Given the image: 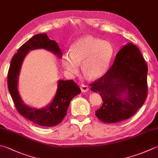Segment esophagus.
I'll return each mask as SVG.
<instances>
[{
  "mask_svg": "<svg viewBox=\"0 0 158 158\" xmlns=\"http://www.w3.org/2000/svg\"><path fill=\"white\" fill-rule=\"evenodd\" d=\"M80 88H81V92H86L88 91V87L86 85H84V84H82L81 86H80Z\"/></svg>",
  "mask_w": 158,
  "mask_h": 158,
  "instance_id": "obj_1",
  "label": "esophagus"
}]
</instances>
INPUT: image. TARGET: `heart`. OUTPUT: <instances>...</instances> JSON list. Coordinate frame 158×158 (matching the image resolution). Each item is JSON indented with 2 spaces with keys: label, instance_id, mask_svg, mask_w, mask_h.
<instances>
[{
  "label": "heart",
  "instance_id": "b5f03b06",
  "mask_svg": "<svg viewBox=\"0 0 158 158\" xmlns=\"http://www.w3.org/2000/svg\"><path fill=\"white\" fill-rule=\"evenodd\" d=\"M114 48L109 42L86 35L79 38L71 46L70 52L64 53L61 63L68 73L75 75L79 73V64L89 79L103 77L113 57Z\"/></svg>",
  "mask_w": 158,
  "mask_h": 158
}]
</instances>
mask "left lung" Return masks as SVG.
Wrapping results in <instances>:
<instances>
[{
  "mask_svg": "<svg viewBox=\"0 0 158 158\" xmlns=\"http://www.w3.org/2000/svg\"><path fill=\"white\" fill-rule=\"evenodd\" d=\"M146 61L140 50L127 43L116 54L105 75L90 85L91 90L103 99L96 116L102 122L112 123L130 118L136 113L147 96Z\"/></svg>",
  "mask_w": 158,
  "mask_h": 158,
  "instance_id": "8db88e82",
  "label": "left lung"
}]
</instances>
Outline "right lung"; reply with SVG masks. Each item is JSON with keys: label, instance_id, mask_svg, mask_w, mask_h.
Masks as SVG:
<instances>
[{"label": "right lung", "instance_id": "obj_1", "mask_svg": "<svg viewBox=\"0 0 158 158\" xmlns=\"http://www.w3.org/2000/svg\"><path fill=\"white\" fill-rule=\"evenodd\" d=\"M36 49H45L59 58L62 57L57 43L49 39L46 33L35 35L20 46L12 58L8 71V89L18 112L22 116L38 125L53 127L62 121L66 115L70 101L81 93V89L73 80H59L56 94L46 107L38 109L24 103L18 88L19 75L26 55L30 51Z\"/></svg>", "mask_w": 158, "mask_h": 158}]
</instances>
